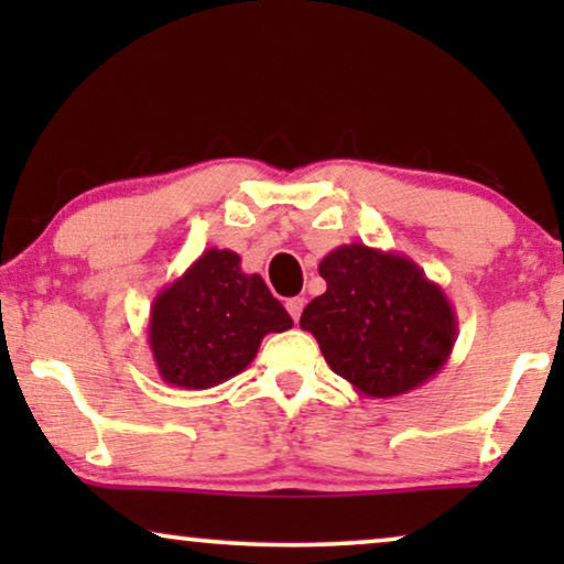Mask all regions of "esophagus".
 <instances>
[{
  "label": "esophagus",
  "instance_id": "obj_1",
  "mask_svg": "<svg viewBox=\"0 0 564 564\" xmlns=\"http://www.w3.org/2000/svg\"><path fill=\"white\" fill-rule=\"evenodd\" d=\"M284 307H288V313L292 315V321H300V313H303L305 300L303 297H290L288 303H284Z\"/></svg>",
  "mask_w": 564,
  "mask_h": 564
}]
</instances>
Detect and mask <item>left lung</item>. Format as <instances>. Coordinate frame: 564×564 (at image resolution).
<instances>
[{
	"label": "left lung",
	"instance_id": "1",
	"mask_svg": "<svg viewBox=\"0 0 564 564\" xmlns=\"http://www.w3.org/2000/svg\"><path fill=\"white\" fill-rule=\"evenodd\" d=\"M318 272L326 292L307 303L300 328L354 390L395 398L438 375L457 341V315L413 259L344 243L323 257Z\"/></svg>",
	"mask_w": 564,
	"mask_h": 564
}]
</instances>
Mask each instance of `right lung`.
Here are the masks:
<instances>
[{"mask_svg":"<svg viewBox=\"0 0 564 564\" xmlns=\"http://www.w3.org/2000/svg\"><path fill=\"white\" fill-rule=\"evenodd\" d=\"M288 328V311L236 251L207 249L153 297L149 346L166 384L207 390L243 372L267 334Z\"/></svg>","mask_w":564,"mask_h":564,"instance_id":"right-lung-1","label":"right lung"}]
</instances>
